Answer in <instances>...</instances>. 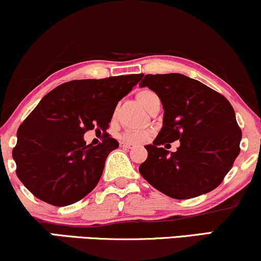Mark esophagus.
Listing matches in <instances>:
<instances>
[{"mask_svg": "<svg viewBox=\"0 0 261 261\" xmlns=\"http://www.w3.org/2000/svg\"><path fill=\"white\" fill-rule=\"evenodd\" d=\"M120 146L122 147V148H127V149H131V148H134V147H135L133 143L125 142V141H122V142H120Z\"/></svg>", "mask_w": 261, "mask_h": 261, "instance_id": "34e87169", "label": "esophagus"}]
</instances>
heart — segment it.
<instances>
[{
	"mask_svg": "<svg viewBox=\"0 0 261 261\" xmlns=\"http://www.w3.org/2000/svg\"><path fill=\"white\" fill-rule=\"evenodd\" d=\"M156 95L153 91L150 90H142L137 93V99L140 100V103L142 105L144 108L147 109L149 102L152 98H154ZM147 134L144 131L140 130H126L124 134H122V139L128 141V142H142V141L146 140Z\"/></svg>",
	"mask_w": 261,
	"mask_h": 261,
	"instance_id": "b5f03b06",
	"label": "heart"
}]
</instances>
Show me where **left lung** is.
Here are the masks:
<instances>
[{
  "mask_svg": "<svg viewBox=\"0 0 261 261\" xmlns=\"http://www.w3.org/2000/svg\"><path fill=\"white\" fill-rule=\"evenodd\" d=\"M140 86L154 91L164 108L161 133L146 146L148 156L139 168L142 177L175 199H190L218 187L241 150L242 131L231 103L182 74H148ZM177 139L176 152L162 148Z\"/></svg>",
  "mask_w": 261,
  "mask_h": 261,
  "instance_id": "obj_1",
  "label": "left lung"
}]
</instances>
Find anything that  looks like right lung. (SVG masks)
<instances>
[{
	"label": "right lung",
	"mask_w": 261,
	"mask_h": 261,
	"mask_svg": "<svg viewBox=\"0 0 261 261\" xmlns=\"http://www.w3.org/2000/svg\"><path fill=\"white\" fill-rule=\"evenodd\" d=\"M142 76L73 80L40 100L18 128L12 152L18 178L36 198L70 205L97 186L107 156L119 143L105 133L97 146L86 144L84 134L106 131L119 100Z\"/></svg>",
	"instance_id": "right-lung-1"
}]
</instances>
